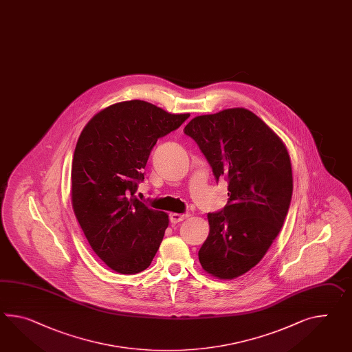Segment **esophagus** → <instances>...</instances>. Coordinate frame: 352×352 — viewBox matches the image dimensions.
<instances>
[{
    "label": "esophagus",
    "instance_id": "obj_1",
    "mask_svg": "<svg viewBox=\"0 0 352 352\" xmlns=\"http://www.w3.org/2000/svg\"><path fill=\"white\" fill-rule=\"evenodd\" d=\"M188 214H170V223H178L186 219H188Z\"/></svg>",
    "mask_w": 352,
    "mask_h": 352
}]
</instances>
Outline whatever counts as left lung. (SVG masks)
Segmentation results:
<instances>
[{
  "label": "left lung",
  "mask_w": 352,
  "mask_h": 352,
  "mask_svg": "<svg viewBox=\"0 0 352 352\" xmlns=\"http://www.w3.org/2000/svg\"><path fill=\"white\" fill-rule=\"evenodd\" d=\"M184 133L197 142L216 180L229 182L228 205L207 214L199 263L216 278H236L259 263L283 228L292 196L290 155L245 108L195 117Z\"/></svg>",
  "instance_id": "8db88e82"
}]
</instances>
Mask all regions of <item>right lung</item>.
I'll use <instances>...</instances> for the list:
<instances>
[{
    "instance_id": "obj_1",
    "label": "right lung",
    "mask_w": 352,
    "mask_h": 352,
    "mask_svg": "<svg viewBox=\"0 0 352 352\" xmlns=\"http://www.w3.org/2000/svg\"><path fill=\"white\" fill-rule=\"evenodd\" d=\"M188 117L144 100L120 102L96 113L78 138L71 170L74 212L95 254L118 274L144 271L160 247L169 216L133 195L157 138Z\"/></svg>"
}]
</instances>
